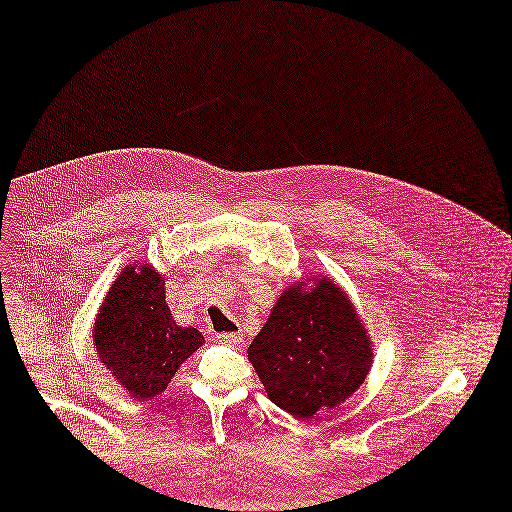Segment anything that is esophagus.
Returning a JSON list of instances; mask_svg holds the SVG:
<instances>
[{
    "mask_svg": "<svg viewBox=\"0 0 512 512\" xmlns=\"http://www.w3.org/2000/svg\"><path fill=\"white\" fill-rule=\"evenodd\" d=\"M216 339H218V342H221V344L235 346V344L241 342V335H239V333H218Z\"/></svg>",
    "mask_w": 512,
    "mask_h": 512,
    "instance_id": "obj_1",
    "label": "esophagus"
}]
</instances>
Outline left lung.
Returning a JSON list of instances; mask_svg holds the SVG:
<instances>
[{
	"instance_id": "left-lung-1",
	"label": "left lung",
	"mask_w": 512,
	"mask_h": 512,
	"mask_svg": "<svg viewBox=\"0 0 512 512\" xmlns=\"http://www.w3.org/2000/svg\"><path fill=\"white\" fill-rule=\"evenodd\" d=\"M285 287L248 348L266 396L308 421L348 400L367 379L373 346L350 296L329 277Z\"/></svg>"
}]
</instances>
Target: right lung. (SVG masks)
I'll list each match as a JSON object with an SVG mask.
<instances>
[{
	"label": "right lung",
	"instance_id": "right-lung-1",
	"mask_svg": "<svg viewBox=\"0 0 512 512\" xmlns=\"http://www.w3.org/2000/svg\"><path fill=\"white\" fill-rule=\"evenodd\" d=\"M204 344L196 327L175 323L164 275L135 262L114 279L95 314L93 346L114 381L137 400L162 394L181 364Z\"/></svg>",
	"mask_w": 512,
	"mask_h": 512
}]
</instances>
